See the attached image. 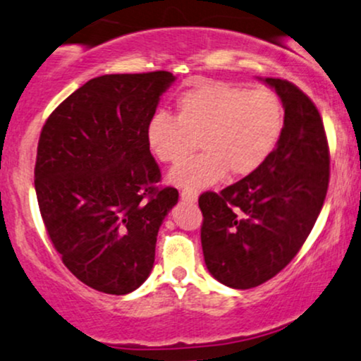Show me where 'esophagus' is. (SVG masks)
Masks as SVG:
<instances>
[{
	"label": "esophagus",
	"instance_id": "34e87169",
	"mask_svg": "<svg viewBox=\"0 0 361 361\" xmlns=\"http://www.w3.org/2000/svg\"><path fill=\"white\" fill-rule=\"evenodd\" d=\"M197 196H199L197 189H182L180 192L182 201H188V202H196Z\"/></svg>",
	"mask_w": 361,
	"mask_h": 361
}]
</instances>
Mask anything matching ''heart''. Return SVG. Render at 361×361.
<instances>
[{"label":"heart","mask_w":361,"mask_h":361,"mask_svg":"<svg viewBox=\"0 0 361 361\" xmlns=\"http://www.w3.org/2000/svg\"><path fill=\"white\" fill-rule=\"evenodd\" d=\"M282 130L283 106L272 89L206 80L177 97L176 116L159 111L150 118L147 142L160 162L176 164L199 137L202 150L173 167L169 180L201 189L228 171L235 177L255 172L275 150Z\"/></svg>","instance_id":"b5f03b06"}]
</instances>
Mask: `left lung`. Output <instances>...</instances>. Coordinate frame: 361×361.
I'll return each instance as SVG.
<instances>
[{"mask_svg":"<svg viewBox=\"0 0 361 361\" xmlns=\"http://www.w3.org/2000/svg\"><path fill=\"white\" fill-rule=\"evenodd\" d=\"M283 104V130L262 167L219 192L199 196L201 243L211 275L252 289L290 264L307 240L329 185V145L311 97L267 78Z\"/></svg>","mask_w":361,"mask_h":361,"instance_id":"obj_1","label":"left lung"}]
</instances>
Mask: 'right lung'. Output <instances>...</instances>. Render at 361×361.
Segmentation results:
<instances>
[{
	"mask_svg": "<svg viewBox=\"0 0 361 361\" xmlns=\"http://www.w3.org/2000/svg\"><path fill=\"white\" fill-rule=\"evenodd\" d=\"M167 71L108 74L63 99L40 131L35 192L62 264L91 289L123 295L147 281L165 214L179 199L150 154L147 125Z\"/></svg>",
	"mask_w": 361,
	"mask_h": 361,
	"instance_id": "1",
	"label": "right lung"
}]
</instances>
